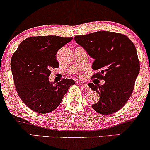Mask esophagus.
Returning <instances> with one entry per match:
<instances>
[{
  "label": "esophagus",
  "instance_id": "obj_1",
  "mask_svg": "<svg viewBox=\"0 0 150 150\" xmlns=\"http://www.w3.org/2000/svg\"><path fill=\"white\" fill-rule=\"evenodd\" d=\"M79 84H81V86L83 87V89H86V90H90V88L88 86V85L86 84H82V83H81V82H79Z\"/></svg>",
  "mask_w": 150,
  "mask_h": 150
}]
</instances>
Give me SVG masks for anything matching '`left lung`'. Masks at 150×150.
Listing matches in <instances>:
<instances>
[{
  "mask_svg": "<svg viewBox=\"0 0 150 150\" xmlns=\"http://www.w3.org/2000/svg\"><path fill=\"white\" fill-rule=\"evenodd\" d=\"M74 40L95 59L92 68L98 72L92 77L105 80L103 85L88 84L100 95L92 108L102 115L118 111L132 95L139 72L135 45L126 35L107 31L77 35Z\"/></svg>",
  "mask_w": 150,
  "mask_h": 150,
  "instance_id": "left-lung-1",
  "label": "left lung"
}]
</instances>
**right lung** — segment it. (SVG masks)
I'll list each match as a JSON object with an SVG mask.
<instances>
[{"label": "right lung", "instance_id": "obj_1", "mask_svg": "<svg viewBox=\"0 0 150 150\" xmlns=\"http://www.w3.org/2000/svg\"><path fill=\"white\" fill-rule=\"evenodd\" d=\"M73 38L30 37L23 40L11 60L15 87L24 104L40 113H48L58 107L75 81L64 79L55 84L49 81L51 69L59 67L57 52Z\"/></svg>", "mask_w": 150, "mask_h": 150}]
</instances>
